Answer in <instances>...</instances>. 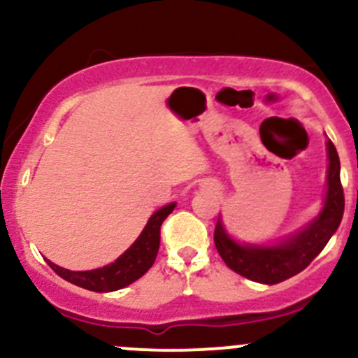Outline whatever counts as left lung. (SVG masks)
I'll return each mask as SVG.
<instances>
[{"label": "left lung", "mask_w": 358, "mask_h": 358, "mask_svg": "<svg viewBox=\"0 0 358 358\" xmlns=\"http://www.w3.org/2000/svg\"><path fill=\"white\" fill-rule=\"evenodd\" d=\"M327 192L320 215L303 230L277 246H243L223 229L222 220L215 227V246L230 270L262 284H279L305 270L326 248L341 223L345 194L339 180V157L334 143L327 142Z\"/></svg>", "instance_id": "left-lung-1"}]
</instances>
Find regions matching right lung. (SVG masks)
<instances>
[{
  "instance_id": "right-lung-1",
  "label": "right lung",
  "mask_w": 358,
  "mask_h": 358,
  "mask_svg": "<svg viewBox=\"0 0 358 358\" xmlns=\"http://www.w3.org/2000/svg\"><path fill=\"white\" fill-rule=\"evenodd\" d=\"M173 209H175V202L157 209L150 216V220L147 222L145 229L140 234L138 239L126 249L114 263L102 266V268L86 270V272H72V270L55 265L50 259H46V262H48V265L52 266V270L57 275L66 279L67 282L85 287L88 291L109 292L122 289V287L138 280L154 265L159 251V243H161V225Z\"/></svg>"
}]
</instances>
